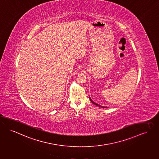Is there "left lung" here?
I'll return each mask as SVG.
<instances>
[{
    "instance_id": "left-lung-1",
    "label": "left lung",
    "mask_w": 159,
    "mask_h": 159,
    "mask_svg": "<svg viewBox=\"0 0 159 159\" xmlns=\"http://www.w3.org/2000/svg\"><path fill=\"white\" fill-rule=\"evenodd\" d=\"M89 100H90V101H91L92 103H93V104H94L95 105H96V106H99V107H102V108H106V107L102 106H100V105H99V104H97V103L93 102V101L92 100V99L90 98V97H89Z\"/></svg>"
}]
</instances>
